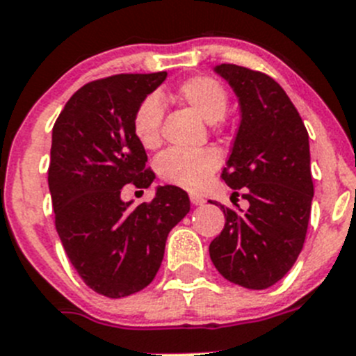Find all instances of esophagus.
Instances as JSON below:
<instances>
[{"instance_id":"1","label":"esophagus","mask_w":356,"mask_h":356,"mask_svg":"<svg viewBox=\"0 0 356 356\" xmlns=\"http://www.w3.org/2000/svg\"><path fill=\"white\" fill-rule=\"evenodd\" d=\"M191 202L192 204H195V206H201V204H204V197H202V195H199V194H191Z\"/></svg>"}]
</instances>
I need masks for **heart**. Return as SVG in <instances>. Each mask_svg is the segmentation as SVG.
<instances>
[{"label":"heart","instance_id":"1","mask_svg":"<svg viewBox=\"0 0 356 356\" xmlns=\"http://www.w3.org/2000/svg\"><path fill=\"white\" fill-rule=\"evenodd\" d=\"M175 97L197 111L208 122L220 120L229 106V92L225 86L209 74H194L181 80L175 87ZM162 117L164 106L155 94H148L134 106L131 115V131L138 143L147 150H154L161 145ZM218 165L220 154L213 148H169L155 161V169L162 181L187 191H199L204 187Z\"/></svg>","mask_w":356,"mask_h":356}]
</instances>
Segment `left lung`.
<instances>
[{"instance_id": "1", "label": "left lung", "mask_w": 356, "mask_h": 356, "mask_svg": "<svg viewBox=\"0 0 356 356\" xmlns=\"http://www.w3.org/2000/svg\"><path fill=\"white\" fill-rule=\"evenodd\" d=\"M220 73L241 104V124L222 180L234 188L243 211L225 215L209 257L225 280L252 290L277 283L304 246L314 187L309 141L299 111L280 83L262 71L220 64ZM215 204V202H211Z\"/></svg>"}]
</instances>
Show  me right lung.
Segmentation results:
<instances>
[{"mask_svg": "<svg viewBox=\"0 0 356 356\" xmlns=\"http://www.w3.org/2000/svg\"><path fill=\"white\" fill-rule=\"evenodd\" d=\"M165 74L92 80L70 97L52 129L49 188L57 234L83 283L110 299L150 285L169 231L191 211L187 192L175 185L134 208L120 199L124 185L148 188L155 178L131 115Z\"/></svg>", "mask_w": 356, "mask_h": 356, "instance_id": "obj_1", "label": "right lung"}]
</instances>
